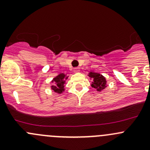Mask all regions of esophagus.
Instances as JSON below:
<instances>
[{
    "instance_id": "esophagus-1",
    "label": "esophagus",
    "mask_w": 150,
    "mask_h": 150,
    "mask_svg": "<svg viewBox=\"0 0 150 150\" xmlns=\"http://www.w3.org/2000/svg\"><path fill=\"white\" fill-rule=\"evenodd\" d=\"M79 71H80V69L78 67L74 68V72H78Z\"/></svg>"
}]
</instances>
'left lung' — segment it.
<instances>
[{"mask_svg":"<svg viewBox=\"0 0 150 150\" xmlns=\"http://www.w3.org/2000/svg\"><path fill=\"white\" fill-rule=\"evenodd\" d=\"M89 76L92 78L93 82H92L91 86L96 90L100 91L101 90L104 89L106 87V80L102 75L100 74L96 73V72H90Z\"/></svg>","mask_w":150,"mask_h":150,"instance_id":"left-lung-1","label":"left lung"}]
</instances>
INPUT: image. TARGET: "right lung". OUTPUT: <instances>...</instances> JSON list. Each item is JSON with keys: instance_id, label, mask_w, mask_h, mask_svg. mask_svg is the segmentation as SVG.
Masks as SVG:
<instances>
[{"instance_id": "1", "label": "right lung", "mask_w": 150, "mask_h": 150, "mask_svg": "<svg viewBox=\"0 0 150 150\" xmlns=\"http://www.w3.org/2000/svg\"><path fill=\"white\" fill-rule=\"evenodd\" d=\"M65 78V75L63 73L59 74L57 78H55L53 81V82H54L55 86H52V89L57 93H62V92L64 91V78Z\"/></svg>"}]
</instances>
